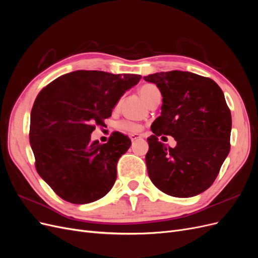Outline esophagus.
Returning a JSON list of instances; mask_svg holds the SVG:
<instances>
[{"label": "esophagus", "mask_w": 258, "mask_h": 258, "mask_svg": "<svg viewBox=\"0 0 258 258\" xmlns=\"http://www.w3.org/2000/svg\"><path fill=\"white\" fill-rule=\"evenodd\" d=\"M141 138H142V136H141V135H139V134H132V135H130V139H131V141H132V142L136 141V140L141 139Z\"/></svg>", "instance_id": "1"}]
</instances>
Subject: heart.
Masks as SVG:
<instances>
[{
  "instance_id": "1",
  "label": "heart",
  "mask_w": 258,
  "mask_h": 258,
  "mask_svg": "<svg viewBox=\"0 0 258 258\" xmlns=\"http://www.w3.org/2000/svg\"><path fill=\"white\" fill-rule=\"evenodd\" d=\"M140 95H141L142 99L145 101V102L147 103L148 101H150L154 96L156 95H159V90L157 89V87L154 85H151V84H146V85H143L141 88H140ZM120 127L123 129V130H127V131H130V132H137L140 130V126L138 123H135V122H129V121H124L120 124Z\"/></svg>"
}]
</instances>
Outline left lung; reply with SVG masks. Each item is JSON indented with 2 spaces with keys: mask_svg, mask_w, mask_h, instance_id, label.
<instances>
[{
  "mask_svg": "<svg viewBox=\"0 0 258 258\" xmlns=\"http://www.w3.org/2000/svg\"><path fill=\"white\" fill-rule=\"evenodd\" d=\"M143 79L162 96L161 114L147 139L148 176L170 196H197L213 184L230 151L231 114L224 93L214 81L191 72H160ZM160 135L173 136L177 146L167 148L158 141Z\"/></svg>",
  "mask_w": 258,
  "mask_h": 258,
  "instance_id": "1",
  "label": "left lung"
}]
</instances>
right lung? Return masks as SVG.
Instances as JSON below:
<instances>
[{
	"instance_id": "add662e5",
	"label": "right lung",
	"mask_w": 258,
	"mask_h": 258,
	"mask_svg": "<svg viewBox=\"0 0 258 258\" xmlns=\"http://www.w3.org/2000/svg\"><path fill=\"white\" fill-rule=\"evenodd\" d=\"M141 77L81 70L58 77L38 93L31 111L30 144L37 173L60 198L86 205L112 189L117 161L131 141L114 132L100 144L90 135Z\"/></svg>"
}]
</instances>
